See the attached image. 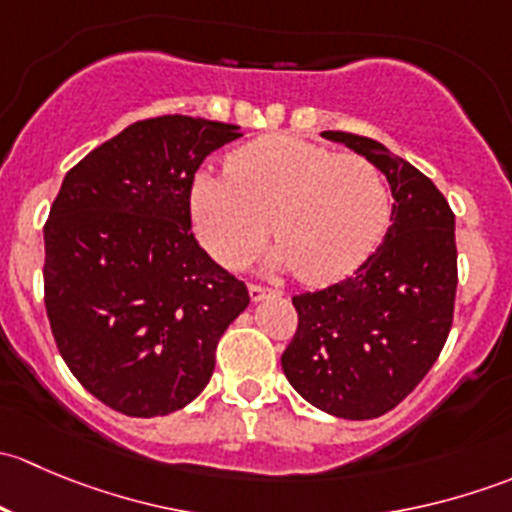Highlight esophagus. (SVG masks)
Here are the masks:
<instances>
[{"label":"esophagus","instance_id":"34e87169","mask_svg":"<svg viewBox=\"0 0 512 512\" xmlns=\"http://www.w3.org/2000/svg\"><path fill=\"white\" fill-rule=\"evenodd\" d=\"M250 289V299L252 302H262V299H267V297H277V289H270V287H262V285H250L247 287Z\"/></svg>","mask_w":512,"mask_h":512}]
</instances>
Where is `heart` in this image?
Returning a JSON list of instances; mask_svg holds the SVG:
<instances>
[{"label":"heart","instance_id":"b5f03b06","mask_svg":"<svg viewBox=\"0 0 512 512\" xmlns=\"http://www.w3.org/2000/svg\"><path fill=\"white\" fill-rule=\"evenodd\" d=\"M195 230L225 267H242L270 235L272 272L309 285L347 277L384 237L391 193L371 160L292 136H265L227 160V175L200 173L190 188Z\"/></svg>","mask_w":512,"mask_h":512}]
</instances>
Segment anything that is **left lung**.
<instances>
[{
    "label": "left lung",
    "instance_id": "obj_1",
    "mask_svg": "<svg viewBox=\"0 0 512 512\" xmlns=\"http://www.w3.org/2000/svg\"><path fill=\"white\" fill-rule=\"evenodd\" d=\"M386 175L391 227L347 280L292 297L282 371L304 401L364 421L399 406L446 344L456 302V218L441 190L374 138L324 131Z\"/></svg>",
    "mask_w": 512,
    "mask_h": 512
}]
</instances>
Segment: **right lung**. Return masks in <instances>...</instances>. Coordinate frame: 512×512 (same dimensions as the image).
<instances>
[{"label": "right lung", "instance_id": "add662e5", "mask_svg": "<svg viewBox=\"0 0 512 512\" xmlns=\"http://www.w3.org/2000/svg\"><path fill=\"white\" fill-rule=\"evenodd\" d=\"M235 138L240 126L200 116L131 123L66 173L51 205V332L71 374L113 411L153 418L188 406L250 304L190 232L195 170Z\"/></svg>", "mask_w": 512, "mask_h": 512}]
</instances>
